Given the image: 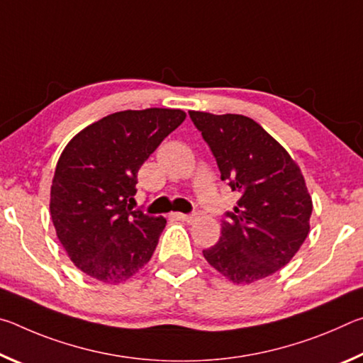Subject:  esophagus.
Instances as JSON below:
<instances>
[{
    "instance_id": "34e87169",
    "label": "esophagus",
    "mask_w": 363,
    "mask_h": 363,
    "mask_svg": "<svg viewBox=\"0 0 363 363\" xmlns=\"http://www.w3.org/2000/svg\"><path fill=\"white\" fill-rule=\"evenodd\" d=\"M174 216H176L177 219L184 220V223H187V224H194L195 220L199 219V216H196V214H182V213H177V214H174Z\"/></svg>"
}]
</instances>
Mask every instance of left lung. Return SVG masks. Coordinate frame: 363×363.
I'll return each instance as SVG.
<instances>
[{
	"label": "left lung",
	"mask_w": 363,
	"mask_h": 363,
	"mask_svg": "<svg viewBox=\"0 0 363 363\" xmlns=\"http://www.w3.org/2000/svg\"><path fill=\"white\" fill-rule=\"evenodd\" d=\"M210 145L220 179L242 194L220 224V238L203 250L210 266L233 284H253L280 270L309 233L312 199L284 147L255 120L190 110Z\"/></svg>",
	"instance_id": "obj_1"
}]
</instances>
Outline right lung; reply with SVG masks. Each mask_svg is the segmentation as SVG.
Returning <instances> with one entry per match:
<instances>
[{
    "mask_svg": "<svg viewBox=\"0 0 363 363\" xmlns=\"http://www.w3.org/2000/svg\"><path fill=\"white\" fill-rule=\"evenodd\" d=\"M184 120L179 108L116 112L60 153L49 210L59 242L86 275L115 285L150 261L167 219L133 210L138 171Z\"/></svg>",
    "mask_w": 363,
    "mask_h": 363,
    "instance_id": "obj_1",
    "label": "right lung"
}]
</instances>
